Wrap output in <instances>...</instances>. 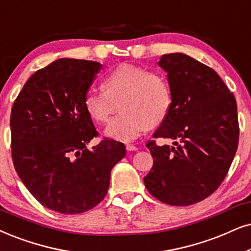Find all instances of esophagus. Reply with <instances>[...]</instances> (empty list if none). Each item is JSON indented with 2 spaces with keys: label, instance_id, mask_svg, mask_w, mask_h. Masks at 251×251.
Instances as JSON below:
<instances>
[{
  "label": "esophagus",
  "instance_id": "1",
  "mask_svg": "<svg viewBox=\"0 0 251 251\" xmlns=\"http://www.w3.org/2000/svg\"><path fill=\"white\" fill-rule=\"evenodd\" d=\"M126 149H127L128 151H136V146H134V145H132V144H126Z\"/></svg>",
  "mask_w": 251,
  "mask_h": 251
}]
</instances>
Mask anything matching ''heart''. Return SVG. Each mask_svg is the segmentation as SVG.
<instances>
[{"mask_svg":"<svg viewBox=\"0 0 251 251\" xmlns=\"http://www.w3.org/2000/svg\"><path fill=\"white\" fill-rule=\"evenodd\" d=\"M103 88L89 90L83 105L91 119L105 123L119 103L122 112L104 131L113 140H133L148 125L163 122L170 111L171 91L166 78L139 66L120 65L104 78Z\"/></svg>","mask_w":251,"mask_h":251,"instance_id":"heart-1","label":"heart"}]
</instances>
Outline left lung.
Returning <instances> with one entry per match:
<instances>
[{
    "label": "left lung",
    "mask_w": 251,
    "mask_h": 251,
    "mask_svg": "<svg viewBox=\"0 0 251 251\" xmlns=\"http://www.w3.org/2000/svg\"><path fill=\"white\" fill-rule=\"evenodd\" d=\"M167 73L171 107L153 138L173 146L147 148L154 158L144 182L164 204L188 206L204 201L219 188L239 145L236 100L217 72L184 53L161 56Z\"/></svg>",
    "instance_id": "left-lung-1"
}]
</instances>
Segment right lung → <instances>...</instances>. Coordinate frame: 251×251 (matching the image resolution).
Here are the masks:
<instances>
[{
	"label": "right lung",
	"instance_id": "obj_1",
	"mask_svg": "<svg viewBox=\"0 0 251 251\" xmlns=\"http://www.w3.org/2000/svg\"><path fill=\"white\" fill-rule=\"evenodd\" d=\"M100 67L55 60L28 78L11 109L17 175L41 205L62 214L83 213L102 201L111 170L126 154L124 144L107 138L88 149L97 131L83 100Z\"/></svg>",
	"mask_w": 251,
	"mask_h": 251
}]
</instances>
